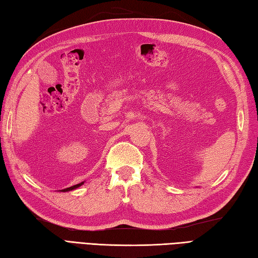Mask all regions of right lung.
<instances>
[{"label":"right lung","mask_w":258,"mask_h":258,"mask_svg":"<svg viewBox=\"0 0 258 258\" xmlns=\"http://www.w3.org/2000/svg\"><path fill=\"white\" fill-rule=\"evenodd\" d=\"M83 183H85V182H80V183H77V185H75V186H71V187H69V188H64V189H62V190H60V191H63V192H66V191H70V190H73V189H77L78 187H80L81 185H83Z\"/></svg>","instance_id":"add662e5"}]
</instances>
